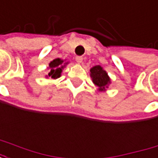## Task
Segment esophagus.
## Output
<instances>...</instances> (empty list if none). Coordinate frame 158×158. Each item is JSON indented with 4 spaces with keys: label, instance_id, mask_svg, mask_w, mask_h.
Wrapping results in <instances>:
<instances>
[{
    "label": "esophagus",
    "instance_id": "34e87169",
    "mask_svg": "<svg viewBox=\"0 0 158 158\" xmlns=\"http://www.w3.org/2000/svg\"><path fill=\"white\" fill-rule=\"evenodd\" d=\"M75 60H76V62H77V63H82V61H83V56H77L75 57Z\"/></svg>",
    "mask_w": 158,
    "mask_h": 158
}]
</instances>
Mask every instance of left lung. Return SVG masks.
<instances>
[{
    "instance_id": "left-lung-1",
    "label": "left lung",
    "mask_w": 158,
    "mask_h": 158,
    "mask_svg": "<svg viewBox=\"0 0 158 158\" xmlns=\"http://www.w3.org/2000/svg\"><path fill=\"white\" fill-rule=\"evenodd\" d=\"M90 76L92 78L93 83L95 84V85L98 87V90L100 91L106 90L109 84L111 83L108 73L100 65L94 66L93 68L90 69Z\"/></svg>"
}]
</instances>
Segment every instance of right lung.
Masks as SVG:
<instances>
[{"mask_svg": "<svg viewBox=\"0 0 158 158\" xmlns=\"http://www.w3.org/2000/svg\"><path fill=\"white\" fill-rule=\"evenodd\" d=\"M68 64V62H64V60L60 58H56L49 63V72L46 77H50L51 79H56L60 77L63 68Z\"/></svg>", "mask_w": 158, "mask_h": 158, "instance_id": "1", "label": "right lung"}]
</instances>
